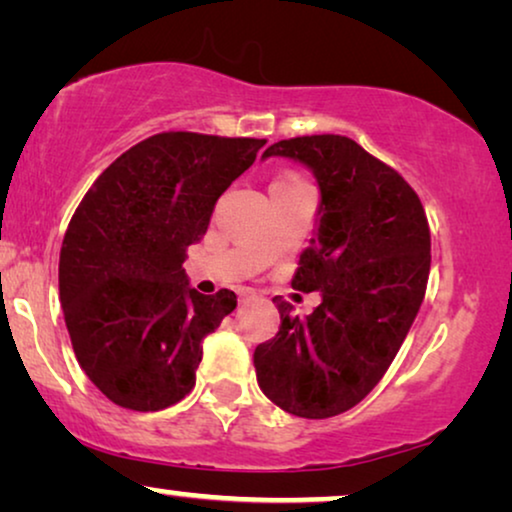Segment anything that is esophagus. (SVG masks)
<instances>
[{
  "label": "esophagus",
  "mask_w": 512,
  "mask_h": 512,
  "mask_svg": "<svg viewBox=\"0 0 512 512\" xmlns=\"http://www.w3.org/2000/svg\"><path fill=\"white\" fill-rule=\"evenodd\" d=\"M251 298H254V291H251V289H242V291H240V300H242V303H244V300H251Z\"/></svg>",
  "instance_id": "esophagus-1"
}]
</instances>
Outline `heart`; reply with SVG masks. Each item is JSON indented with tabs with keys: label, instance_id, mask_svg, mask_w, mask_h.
I'll list each match as a JSON object with an SVG mask.
<instances>
[{
	"label": "heart",
	"instance_id": "heart-1",
	"mask_svg": "<svg viewBox=\"0 0 512 512\" xmlns=\"http://www.w3.org/2000/svg\"><path fill=\"white\" fill-rule=\"evenodd\" d=\"M284 181H296V179H293V177H282V179H277L275 184H284Z\"/></svg>",
	"mask_w": 512,
	"mask_h": 512
}]
</instances>
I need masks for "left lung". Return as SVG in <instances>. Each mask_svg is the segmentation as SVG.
Here are the masks:
<instances>
[{"label": "left lung", "instance_id": "8db88e82", "mask_svg": "<svg viewBox=\"0 0 512 512\" xmlns=\"http://www.w3.org/2000/svg\"><path fill=\"white\" fill-rule=\"evenodd\" d=\"M284 156L319 181V228L300 254L293 289L321 291L307 317L272 298L282 326L254 352L258 387L296 417L326 419L361 403L401 349L431 268V230L419 195L354 139H282Z\"/></svg>", "mask_w": 512, "mask_h": 512}]
</instances>
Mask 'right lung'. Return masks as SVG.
<instances>
[{
	"label": "right lung",
	"mask_w": 512,
	"mask_h": 512,
	"mask_svg": "<svg viewBox=\"0 0 512 512\" xmlns=\"http://www.w3.org/2000/svg\"><path fill=\"white\" fill-rule=\"evenodd\" d=\"M265 139L158 132L88 188L60 249V303L79 366L121 408L156 412L195 387L202 340L233 291L188 286L186 249Z\"/></svg>",
	"instance_id": "add662e5"
}]
</instances>
